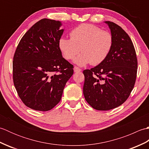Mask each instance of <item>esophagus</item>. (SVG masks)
I'll use <instances>...</instances> for the list:
<instances>
[{
	"label": "esophagus",
	"mask_w": 149,
	"mask_h": 149,
	"mask_svg": "<svg viewBox=\"0 0 149 149\" xmlns=\"http://www.w3.org/2000/svg\"><path fill=\"white\" fill-rule=\"evenodd\" d=\"M74 72H79L81 71V70L79 68H78L77 66H74Z\"/></svg>",
	"instance_id": "34e87169"
}]
</instances>
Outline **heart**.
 Masks as SVG:
<instances>
[{
	"label": "heart",
	"mask_w": 149,
	"mask_h": 149,
	"mask_svg": "<svg viewBox=\"0 0 149 149\" xmlns=\"http://www.w3.org/2000/svg\"><path fill=\"white\" fill-rule=\"evenodd\" d=\"M70 35L71 38H60L59 49L66 59H72L81 50L83 53L74 60L80 66L90 63L93 65L100 64L106 59L112 49L111 34L92 24H81L73 29Z\"/></svg>",
	"instance_id": "b5f03b06"
}]
</instances>
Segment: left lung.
<instances>
[{"instance_id": "8db88e82", "label": "left lung", "mask_w": 149, "mask_h": 149, "mask_svg": "<svg viewBox=\"0 0 149 149\" xmlns=\"http://www.w3.org/2000/svg\"><path fill=\"white\" fill-rule=\"evenodd\" d=\"M113 38L112 49L104 61L83 71V94L87 102L97 110L115 108L127 99L136 78L137 58L132 41L124 30L109 21Z\"/></svg>"}]
</instances>
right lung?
Returning a JSON list of instances; mask_svg holds the SVG:
<instances>
[{
	"mask_svg": "<svg viewBox=\"0 0 149 149\" xmlns=\"http://www.w3.org/2000/svg\"><path fill=\"white\" fill-rule=\"evenodd\" d=\"M61 22L43 18L22 38L13 62V83L26 106L47 111L61 99L74 74L73 65L63 58L58 41L65 29Z\"/></svg>",
	"mask_w": 149,
	"mask_h": 149,
	"instance_id": "add662e5",
	"label": "right lung"
}]
</instances>
